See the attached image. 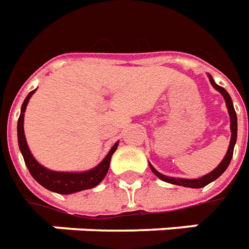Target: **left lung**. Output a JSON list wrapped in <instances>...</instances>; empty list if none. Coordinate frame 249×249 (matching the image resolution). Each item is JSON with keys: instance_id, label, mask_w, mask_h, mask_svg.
Masks as SVG:
<instances>
[{"instance_id": "left-lung-1", "label": "left lung", "mask_w": 249, "mask_h": 249, "mask_svg": "<svg viewBox=\"0 0 249 249\" xmlns=\"http://www.w3.org/2000/svg\"><path fill=\"white\" fill-rule=\"evenodd\" d=\"M210 82L213 87L215 88L216 90H219L222 93V96L224 97V100H226V105H227V109H229V114H230V119H231V142H230V147L229 151L226 153V156L222 160L219 165L214 169L213 172H210L209 175L203 176L201 178H197V180H186V178H175V177H168V176H164L161 173H159L155 168L149 164V167L152 169V172L155 175L158 176L159 178L162 181H165V182H169V184L173 185H180V186H186V188H203V186H206L207 184H210L214 180H216L218 177H219L222 173H223L227 167L230 165V161H231V159H232L233 155V147H235V143H236V134H238V119H236V113H235V109H233V105H232V100H231V97L227 93V90L224 89V88L219 87V85H216L213 77L210 76Z\"/></svg>"}]
</instances>
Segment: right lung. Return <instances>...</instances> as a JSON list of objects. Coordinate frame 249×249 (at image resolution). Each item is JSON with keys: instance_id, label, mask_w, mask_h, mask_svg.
Here are the masks:
<instances>
[{"instance_id": "1", "label": "right lung", "mask_w": 249, "mask_h": 249, "mask_svg": "<svg viewBox=\"0 0 249 249\" xmlns=\"http://www.w3.org/2000/svg\"><path fill=\"white\" fill-rule=\"evenodd\" d=\"M35 90L30 91L29 96L26 97V100L22 104V109H20V115L18 118V144L23 159H25L26 167L29 169L35 180L38 181L39 184L44 186L51 192L59 194H72L76 192H81V190H87V189L94 188L98 185L101 181L104 180L110 167V159L111 155L115 152L118 147V143L113 145V148L110 149L107 156L104 159V161L98 164L96 168H93L91 171L82 172V173H67V172H53L50 169H46L42 167L30 152L27 143H26L25 131H23V114H25L26 106L29 104L30 97L33 96Z\"/></svg>"}]
</instances>
